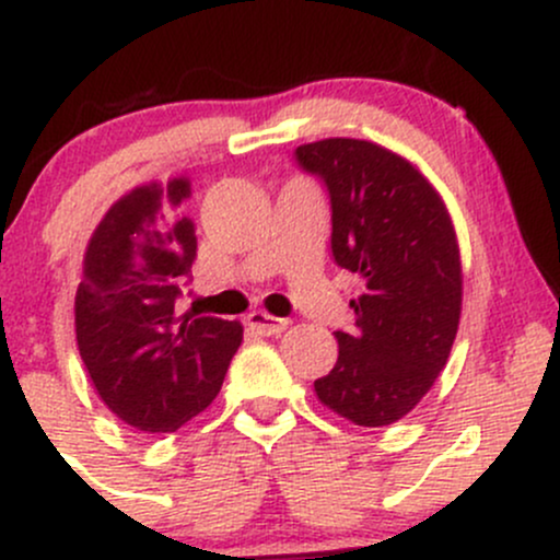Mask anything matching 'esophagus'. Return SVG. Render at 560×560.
Listing matches in <instances>:
<instances>
[{"instance_id": "34e87169", "label": "esophagus", "mask_w": 560, "mask_h": 560, "mask_svg": "<svg viewBox=\"0 0 560 560\" xmlns=\"http://www.w3.org/2000/svg\"><path fill=\"white\" fill-rule=\"evenodd\" d=\"M247 326L255 334H260V337H276V334H281L287 329L289 320L287 318H273V316H268V313H262V311H253L247 316Z\"/></svg>"}]
</instances>
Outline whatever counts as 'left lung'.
<instances>
[{"instance_id": "obj_1", "label": "left lung", "mask_w": 560, "mask_h": 560, "mask_svg": "<svg viewBox=\"0 0 560 560\" xmlns=\"http://www.w3.org/2000/svg\"><path fill=\"white\" fill-rule=\"evenodd\" d=\"M294 160L331 202V255L365 281L339 358L313 382L358 427L400 421L445 369L460 318V253L445 202L408 160L363 139L302 144Z\"/></svg>"}]
</instances>
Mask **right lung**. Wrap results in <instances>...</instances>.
Listing matches in <instances>:
<instances>
[{
    "label": "right lung",
    "instance_id": "obj_1",
    "mask_svg": "<svg viewBox=\"0 0 560 560\" xmlns=\"http://www.w3.org/2000/svg\"><path fill=\"white\" fill-rule=\"evenodd\" d=\"M186 178L139 186L96 226L75 292V339L89 378L128 427L168 434L221 392L242 326L176 316L197 234Z\"/></svg>",
    "mask_w": 560,
    "mask_h": 560
}]
</instances>
